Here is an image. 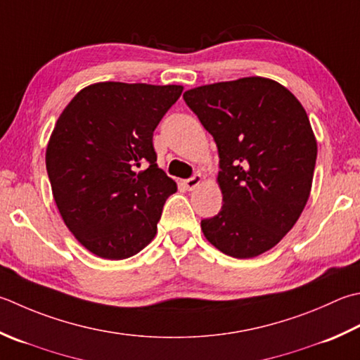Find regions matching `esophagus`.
I'll use <instances>...</instances> for the list:
<instances>
[{"instance_id":"esophagus-1","label":"esophagus","mask_w":360,"mask_h":360,"mask_svg":"<svg viewBox=\"0 0 360 360\" xmlns=\"http://www.w3.org/2000/svg\"><path fill=\"white\" fill-rule=\"evenodd\" d=\"M201 181H202L201 174H195V176H192V178L184 181V186L187 187V190H193L195 187H198L201 184Z\"/></svg>"}]
</instances>
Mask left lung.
<instances>
[{"label":"left lung","mask_w":360,"mask_h":360,"mask_svg":"<svg viewBox=\"0 0 360 360\" xmlns=\"http://www.w3.org/2000/svg\"><path fill=\"white\" fill-rule=\"evenodd\" d=\"M184 101L214 137L221 210L201 220L204 237L236 259L271 250L309 200L316 140L304 108L269 77L190 89Z\"/></svg>","instance_id":"obj_1"}]
</instances>
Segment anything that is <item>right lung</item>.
I'll use <instances>...</instances> for the list:
<instances>
[{"mask_svg": "<svg viewBox=\"0 0 360 360\" xmlns=\"http://www.w3.org/2000/svg\"><path fill=\"white\" fill-rule=\"evenodd\" d=\"M182 86L96 82L62 110L46 172L63 223L84 248L110 260L142 251L178 187L158 167L153 132Z\"/></svg>", "mask_w": 360, "mask_h": 360, "instance_id": "right-lung-1", "label": "right lung"}]
</instances>
